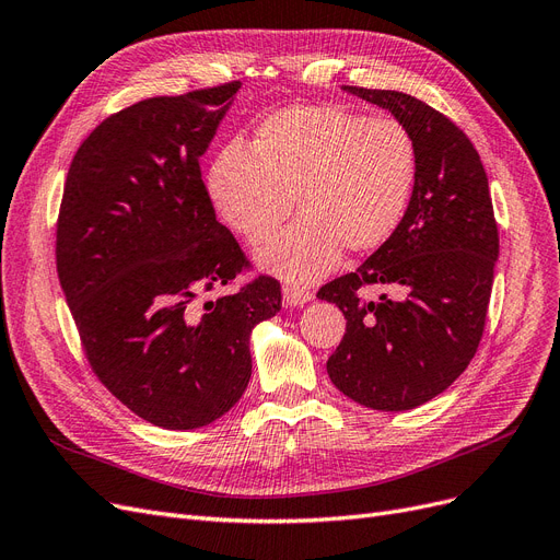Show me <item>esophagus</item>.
Listing matches in <instances>:
<instances>
[{"label":"esophagus","mask_w":560,"mask_h":560,"mask_svg":"<svg viewBox=\"0 0 560 560\" xmlns=\"http://www.w3.org/2000/svg\"><path fill=\"white\" fill-rule=\"evenodd\" d=\"M282 296L287 305H303L313 299V292L303 284H294V282H287L282 287Z\"/></svg>","instance_id":"esophagus-1"}]
</instances>
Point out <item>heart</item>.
<instances>
[{
	"mask_svg": "<svg viewBox=\"0 0 560 560\" xmlns=\"http://www.w3.org/2000/svg\"><path fill=\"white\" fill-rule=\"evenodd\" d=\"M417 178V141L402 122L319 104L268 115L247 152H218L208 191L249 245L276 234L296 197L301 218L261 249L259 264L311 282L336 268L342 247L363 255L387 243L408 215Z\"/></svg>",
	"mask_w": 560,
	"mask_h": 560,
	"instance_id": "heart-1",
	"label": "heart"
}]
</instances>
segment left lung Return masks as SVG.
Instances as JSON below:
<instances>
[{
	"label": "left lung",
	"instance_id": "1",
	"mask_svg": "<svg viewBox=\"0 0 560 560\" xmlns=\"http://www.w3.org/2000/svg\"><path fill=\"white\" fill-rule=\"evenodd\" d=\"M392 110L419 150L417 189L396 234L354 273L326 282L347 329L326 361L331 382L365 408L400 412L435 398L468 369L481 334L498 259V224L479 152L447 115L396 90L345 85ZM399 289L369 302L362 289Z\"/></svg>",
	"mask_w": 560,
	"mask_h": 560
}]
</instances>
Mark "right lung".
Here are the masks:
<instances>
[{
    "mask_svg": "<svg viewBox=\"0 0 560 560\" xmlns=\"http://www.w3.org/2000/svg\"><path fill=\"white\" fill-rule=\"evenodd\" d=\"M241 81L148 96L96 125L71 160L55 229L57 278L92 373L155 427L229 412L253 359L249 331L282 305L218 222L199 158Z\"/></svg>",
    "mask_w": 560,
    "mask_h": 560,
    "instance_id": "1",
    "label": "right lung"
}]
</instances>
